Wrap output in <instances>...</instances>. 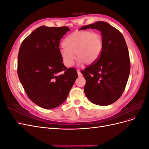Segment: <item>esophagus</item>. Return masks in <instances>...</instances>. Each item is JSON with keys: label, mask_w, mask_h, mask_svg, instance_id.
Instances as JSON below:
<instances>
[{"label": "esophagus", "mask_w": 149, "mask_h": 149, "mask_svg": "<svg viewBox=\"0 0 149 149\" xmlns=\"http://www.w3.org/2000/svg\"><path fill=\"white\" fill-rule=\"evenodd\" d=\"M77 73H78V77H81V76H82V73H81V71H80L79 70H77Z\"/></svg>", "instance_id": "34e87169"}]
</instances>
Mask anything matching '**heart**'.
I'll return each instance as SVG.
<instances>
[{
	"instance_id": "1",
	"label": "heart",
	"mask_w": 149,
	"mask_h": 149,
	"mask_svg": "<svg viewBox=\"0 0 149 149\" xmlns=\"http://www.w3.org/2000/svg\"><path fill=\"white\" fill-rule=\"evenodd\" d=\"M60 50L63 62L67 67L73 66L76 58L79 64L92 65L100 58L103 49L101 35L86 30H77L63 40Z\"/></svg>"
}]
</instances>
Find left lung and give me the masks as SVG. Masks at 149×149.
Instances as JSON below:
<instances>
[{
  "label": "left lung",
  "mask_w": 149,
  "mask_h": 149,
  "mask_svg": "<svg viewBox=\"0 0 149 149\" xmlns=\"http://www.w3.org/2000/svg\"><path fill=\"white\" fill-rule=\"evenodd\" d=\"M101 31L103 49L98 60L81 71L86 79L84 91L93 103L108 106L123 94L130 69L129 51L120 31L107 22L99 21L82 26L80 30Z\"/></svg>",
  "instance_id": "obj_1"
}]
</instances>
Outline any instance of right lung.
<instances>
[{
    "instance_id": "obj_1",
    "label": "right lung",
    "mask_w": 149,
    "mask_h": 149,
    "mask_svg": "<svg viewBox=\"0 0 149 149\" xmlns=\"http://www.w3.org/2000/svg\"><path fill=\"white\" fill-rule=\"evenodd\" d=\"M68 26H40L22 42L18 55L17 73L30 100L52 109L66 100L78 78L74 68L63 63L60 42Z\"/></svg>"
}]
</instances>
